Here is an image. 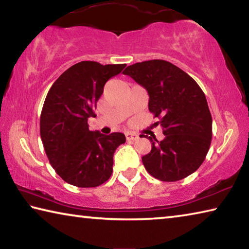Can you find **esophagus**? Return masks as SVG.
Here are the masks:
<instances>
[{"label":"esophagus","instance_id":"1","mask_svg":"<svg viewBox=\"0 0 249 249\" xmlns=\"http://www.w3.org/2000/svg\"><path fill=\"white\" fill-rule=\"evenodd\" d=\"M125 136H126V140H127V141H136V140H138V135L135 134V133H126Z\"/></svg>","mask_w":249,"mask_h":249}]
</instances>
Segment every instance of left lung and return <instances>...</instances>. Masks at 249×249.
I'll return each instance as SVG.
<instances>
[{
  "label": "left lung",
  "mask_w": 249,
  "mask_h": 249,
  "mask_svg": "<svg viewBox=\"0 0 249 249\" xmlns=\"http://www.w3.org/2000/svg\"><path fill=\"white\" fill-rule=\"evenodd\" d=\"M129 75L148 92V108L158 117L165 138L149 137L151 150L142 158L148 174L174 182L199 169L212 141V116L204 92L171 62L160 59L128 66Z\"/></svg>",
  "instance_id": "obj_1"
}]
</instances>
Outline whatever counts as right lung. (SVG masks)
<instances>
[{"instance_id":"right-lung-1","label":"right lung","mask_w":249,"mask_h":249,"mask_svg":"<svg viewBox=\"0 0 249 249\" xmlns=\"http://www.w3.org/2000/svg\"><path fill=\"white\" fill-rule=\"evenodd\" d=\"M126 67L81 61L67 69L48 91L40 114V137L58 176L79 188H94L107 181L113 155L125 135L92 132L88 119L108 79Z\"/></svg>"}]
</instances>
